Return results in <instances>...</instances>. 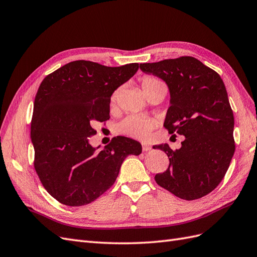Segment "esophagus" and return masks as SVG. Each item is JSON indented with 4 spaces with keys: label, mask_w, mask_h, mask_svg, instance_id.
<instances>
[{
    "label": "esophagus",
    "mask_w": 257,
    "mask_h": 257,
    "mask_svg": "<svg viewBox=\"0 0 257 257\" xmlns=\"http://www.w3.org/2000/svg\"><path fill=\"white\" fill-rule=\"evenodd\" d=\"M142 146H143V151H150L152 149L151 145L148 144V143H143Z\"/></svg>",
    "instance_id": "esophagus-1"
}]
</instances>
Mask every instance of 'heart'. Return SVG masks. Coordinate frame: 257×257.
Listing matches in <instances>:
<instances>
[{
    "instance_id": "heart-1",
    "label": "heart",
    "mask_w": 257,
    "mask_h": 257,
    "mask_svg": "<svg viewBox=\"0 0 257 257\" xmlns=\"http://www.w3.org/2000/svg\"><path fill=\"white\" fill-rule=\"evenodd\" d=\"M142 87H143V90L146 91V90L157 88V87H165V85L161 80L155 78V77L147 76L142 81ZM118 93L119 91H115L113 93L111 96V102H114L116 97H118ZM154 125H155L154 121L149 118H146V116L138 115V114H131V115H127L125 119H123L119 123L118 128L122 134H125L131 137L144 139L149 136L150 132L153 130Z\"/></svg>"
}]
</instances>
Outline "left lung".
I'll return each mask as SVG.
<instances>
[{
    "label": "left lung",
    "mask_w": 257,
    "mask_h": 257,
    "mask_svg": "<svg viewBox=\"0 0 257 257\" xmlns=\"http://www.w3.org/2000/svg\"><path fill=\"white\" fill-rule=\"evenodd\" d=\"M141 69L167 84L170 99L164 126L185 137L175 151L153 147L169 159L157 183L179 198L193 200L220 184L235 152L234 113L220 75L193 57L141 64Z\"/></svg>",
    "instance_id": "8db88e82"
}]
</instances>
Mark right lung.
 <instances>
[{"label": "right lung", "mask_w": 257, "mask_h": 257, "mask_svg": "<svg viewBox=\"0 0 257 257\" xmlns=\"http://www.w3.org/2000/svg\"><path fill=\"white\" fill-rule=\"evenodd\" d=\"M138 63L119 67L74 61L42 81L34 100L31 141L34 167L44 188L61 204L92 203L114 183L127 155L142 145L116 136L104 149L92 147L93 124L109 119L110 97L138 71Z\"/></svg>", "instance_id": "obj_1"}]
</instances>
